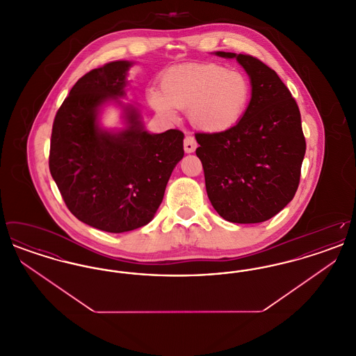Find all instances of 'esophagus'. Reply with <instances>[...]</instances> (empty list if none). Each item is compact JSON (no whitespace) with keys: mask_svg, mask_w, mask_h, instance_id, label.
I'll use <instances>...</instances> for the list:
<instances>
[{"mask_svg":"<svg viewBox=\"0 0 356 356\" xmlns=\"http://www.w3.org/2000/svg\"><path fill=\"white\" fill-rule=\"evenodd\" d=\"M197 148V143L193 136H186L184 138V151L186 153H193Z\"/></svg>","mask_w":356,"mask_h":356,"instance_id":"34e87169","label":"esophagus"}]
</instances>
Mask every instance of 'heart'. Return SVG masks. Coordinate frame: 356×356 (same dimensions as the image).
Wrapping results in <instances>:
<instances>
[{
  "label": "heart",
  "mask_w": 356,
  "mask_h": 356,
  "mask_svg": "<svg viewBox=\"0 0 356 356\" xmlns=\"http://www.w3.org/2000/svg\"><path fill=\"white\" fill-rule=\"evenodd\" d=\"M153 109L175 118V108L188 111L191 124L205 134H220L243 116L250 100V84L236 70L219 64L172 68L161 79V90H147Z\"/></svg>",
  "instance_id": "obj_1"
}]
</instances>
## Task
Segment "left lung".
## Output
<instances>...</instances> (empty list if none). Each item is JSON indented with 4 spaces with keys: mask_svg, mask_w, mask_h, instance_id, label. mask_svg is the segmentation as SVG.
<instances>
[{
    "mask_svg": "<svg viewBox=\"0 0 356 356\" xmlns=\"http://www.w3.org/2000/svg\"><path fill=\"white\" fill-rule=\"evenodd\" d=\"M236 58L251 80V100L235 127L196 134L205 188L222 219L254 224L273 218L295 196L305 159L299 106L273 69L250 54Z\"/></svg>",
    "mask_w": 356,
    "mask_h": 356,
    "instance_id": "1",
    "label": "left lung"
}]
</instances>
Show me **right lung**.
Returning <instances> with one entry per match:
<instances>
[{
  "label": "right lung",
  "mask_w": 356,
  "mask_h": 356,
  "mask_svg": "<svg viewBox=\"0 0 356 356\" xmlns=\"http://www.w3.org/2000/svg\"><path fill=\"white\" fill-rule=\"evenodd\" d=\"M132 61H112L83 76L56 113L49 170L69 211L111 234L152 220L172 170L183 159L184 134L145 131L140 112L124 104ZM108 102L123 108L126 128L108 131L99 112Z\"/></svg>",
  "instance_id": "obj_1"
}]
</instances>
